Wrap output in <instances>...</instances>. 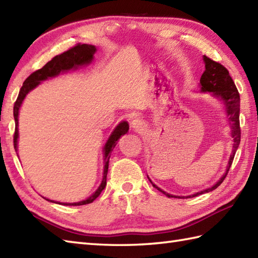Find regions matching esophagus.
I'll use <instances>...</instances> for the list:
<instances>
[{
    "label": "esophagus",
    "mask_w": 258,
    "mask_h": 258,
    "mask_svg": "<svg viewBox=\"0 0 258 258\" xmlns=\"http://www.w3.org/2000/svg\"><path fill=\"white\" fill-rule=\"evenodd\" d=\"M131 126H132L133 130L138 131V132H141V131L145 130V127H146L145 123L141 118H139V117L138 118H134L132 120V123H131Z\"/></svg>",
    "instance_id": "obj_1"
}]
</instances>
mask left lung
<instances>
[{
    "label": "left lung",
    "mask_w": 258,
    "mask_h": 258,
    "mask_svg": "<svg viewBox=\"0 0 258 258\" xmlns=\"http://www.w3.org/2000/svg\"><path fill=\"white\" fill-rule=\"evenodd\" d=\"M203 61L205 64V71L204 73L202 74L201 80H200V91L202 93H211V95L214 96L217 100H220L223 104L224 108H225V113L227 116V120L231 126V136L233 139V149L231 156H229V160L226 166V172L223 174V176L217 180V182L214 184L211 187H208L204 190H200L195 194L187 195V196H177V195H172L168 194L166 191L161 189L158 186H156L154 183L150 179L152 185L154 186L163 194H165L167 197H176V199H190V197H195L197 195L208 193V191H212L220 186L224 178L226 177V175L229 171V167H231L235 153H236L239 142H240V127H239V94L238 91L235 86V83L233 79L229 75L228 71L226 68H224L222 64L217 63L213 59L208 58L207 56H203Z\"/></svg>",
    "instance_id": "1"
}]
</instances>
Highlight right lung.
<instances>
[{
	"instance_id": "right-lung-1",
	"label": "right lung",
	"mask_w": 258,
	"mask_h": 258,
	"mask_svg": "<svg viewBox=\"0 0 258 258\" xmlns=\"http://www.w3.org/2000/svg\"><path fill=\"white\" fill-rule=\"evenodd\" d=\"M96 47L94 45L90 44H78L76 46L70 48L69 51L64 52L59 55H56L53 57L50 62H47L44 67L42 69L35 71L34 73H32L29 78H27L23 86L21 87L18 100H16L13 108V115H14V120H15V133H14V149L15 152H18V140H19V113H20V107L23 103L24 98L29 93L34 90L36 86L40 85L43 81H46L48 79L55 78V76L59 75L61 73L69 72L71 70H78L79 68H83L90 65L93 59H94V54L96 53ZM128 123L120 122L116 127L114 128L113 132L109 135L107 139L105 145L103 147V157H104V167H103V178L102 182L98 186L97 189L93 193L90 197H87L86 200L76 202V203H61V202H55L48 199H44L48 202L56 203V204H62V205H68V206H80V205H85L90 204L94 200H96L98 195L102 193V190L105 188L106 186V176H107V171H108V162L109 157H111V153L115 145L117 144V141L120 136L127 133L128 131ZM19 156V155H18Z\"/></svg>"
}]
</instances>
